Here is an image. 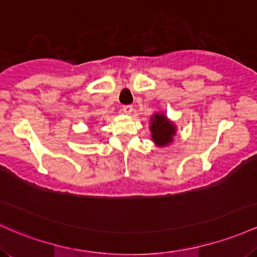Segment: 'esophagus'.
Listing matches in <instances>:
<instances>
[{
    "instance_id": "obj_1",
    "label": "esophagus",
    "mask_w": 257,
    "mask_h": 257,
    "mask_svg": "<svg viewBox=\"0 0 257 257\" xmlns=\"http://www.w3.org/2000/svg\"><path fill=\"white\" fill-rule=\"evenodd\" d=\"M132 110H134V108H132V105H123V106H122V113H125V114H131Z\"/></svg>"
}]
</instances>
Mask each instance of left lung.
Wrapping results in <instances>:
<instances>
[{
	"mask_svg": "<svg viewBox=\"0 0 257 257\" xmlns=\"http://www.w3.org/2000/svg\"><path fill=\"white\" fill-rule=\"evenodd\" d=\"M152 138L159 146H167L172 142V136L176 134L175 126L166 119L165 115L155 114L151 120Z\"/></svg>",
	"mask_w": 257,
	"mask_h": 257,
	"instance_id": "1",
	"label": "left lung"
}]
</instances>
